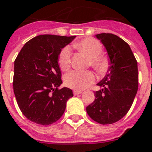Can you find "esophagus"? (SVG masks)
<instances>
[{
    "label": "esophagus",
    "instance_id": "obj_1",
    "mask_svg": "<svg viewBox=\"0 0 152 152\" xmlns=\"http://www.w3.org/2000/svg\"><path fill=\"white\" fill-rule=\"evenodd\" d=\"M82 93V91L80 90H73V94L74 95H78V94H80Z\"/></svg>",
    "mask_w": 152,
    "mask_h": 152
}]
</instances>
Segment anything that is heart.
<instances>
[{
	"label": "heart",
	"mask_w": 152,
	"mask_h": 152,
	"mask_svg": "<svg viewBox=\"0 0 152 152\" xmlns=\"http://www.w3.org/2000/svg\"><path fill=\"white\" fill-rule=\"evenodd\" d=\"M72 47L89 57L88 65L99 75L104 76L108 72L110 67V59L106 55L102 53L103 46L98 40L93 38H85L74 42ZM71 64L70 50L67 48H64L58 57L59 68L62 71L68 70ZM94 80L95 76L91 71H72L67 73L64 78L65 85L75 90L85 89L94 81Z\"/></svg>",
	"instance_id": "obj_1"
}]
</instances>
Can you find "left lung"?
Instances as JSON below:
<instances>
[{"instance_id": "1", "label": "left lung", "mask_w": 152, "mask_h": 152, "mask_svg": "<svg viewBox=\"0 0 152 152\" xmlns=\"http://www.w3.org/2000/svg\"><path fill=\"white\" fill-rule=\"evenodd\" d=\"M110 59V72L97 85L94 102L86 108L88 116L100 124H112L127 113L139 87L138 63L127 42L110 33L96 34Z\"/></svg>"}]
</instances>
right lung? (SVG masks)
<instances>
[{"mask_svg":"<svg viewBox=\"0 0 152 152\" xmlns=\"http://www.w3.org/2000/svg\"><path fill=\"white\" fill-rule=\"evenodd\" d=\"M76 36L42 34L26 43L14 61L13 92L24 116L37 124L48 126L64 114L72 89L62 84L58 57Z\"/></svg>","mask_w":152,"mask_h":152,"instance_id":"obj_1","label":"right lung"}]
</instances>
